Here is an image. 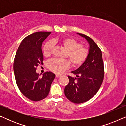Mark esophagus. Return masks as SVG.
<instances>
[{
    "mask_svg": "<svg viewBox=\"0 0 126 126\" xmlns=\"http://www.w3.org/2000/svg\"><path fill=\"white\" fill-rule=\"evenodd\" d=\"M60 76H61V75H56V77H60Z\"/></svg>",
    "mask_w": 126,
    "mask_h": 126,
    "instance_id": "34e87169",
    "label": "esophagus"
}]
</instances>
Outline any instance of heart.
<instances>
[{"label":"heart","instance_id":"b5f03b06","mask_svg":"<svg viewBox=\"0 0 126 126\" xmlns=\"http://www.w3.org/2000/svg\"><path fill=\"white\" fill-rule=\"evenodd\" d=\"M56 42L61 45L66 50V56L73 66H80L87 59L88 54L87 49L82 46L81 44L76 39L70 37L48 41L43 47V53L45 56H48L51 54L54 43ZM47 66L51 71L60 74L68 69L70 63L66 60L54 58L47 62Z\"/></svg>","mask_w":126,"mask_h":126}]
</instances>
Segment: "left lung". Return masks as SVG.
<instances>
[{
    "label": "left lung",
    "instance_id": "obj_1",
    "mask_svg": "<svg viewBox=\"0 0 126 126\" xmlns=\"http://www.w3.org/2000/svg\"><path fill=\"white\" fill-rule=\"evenodd\" d=\"M77 34L88 42V54L84 63L71 72L76 77L68 76L69 81L64 92L67 99L79 104L89 100L99 91L104 79V64L101 51L97 44L90 37Z\"/></svg>",
    "mask_w": 126,
    "mask_h": 126
}]
</instances>
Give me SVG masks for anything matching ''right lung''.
<instances>
[{
    "label": "right lung",
    "instance_id": "add662e5",
    "mask_svg": "<svg viewBox=\"0 0 126 126\" xmlns=\"http://www.w3.org/2000/svg\"><path fill=\"white\" fill-rule=\"evenodd\" d=\"M50 34L39 32L28 35L22 40L15 55L13 69L16 84L30 100L38 101L47 97L56 76L51 72L42 76L36 72V67L43 63L42 42Z\"/></svg>",
    "mask_w": 126,
    "mask_h": 126
}]
</instances>
